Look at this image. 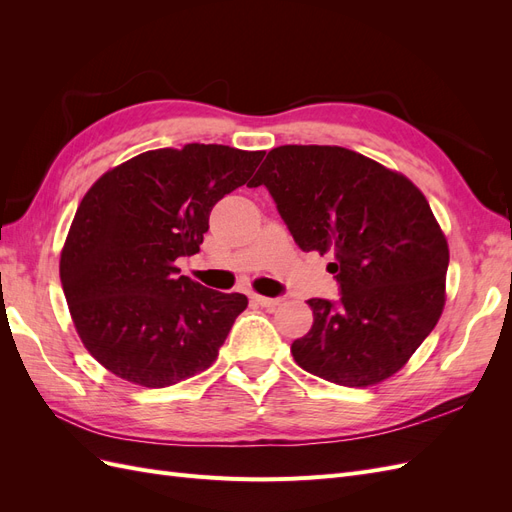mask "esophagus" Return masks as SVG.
<instances>
[{"mask_svg": "<svg viewBox=\"0 0 512 512\" xmlns=\"http://www.w3.org/2000/svg\"><path fill=\"white\" fill-rule=\"evenodd\" d=\"M260 307H267V309H273L275 305H280V299H271V297H260V294H254L252 297Z\"/></svg>", "mask_w": 512, "mask_h": 512, "instance_id": "1", "label": "esophagus"}]
</instances>
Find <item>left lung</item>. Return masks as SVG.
Instances as JSON below:
<instances>
[{
	"label": "left lung",
	"mask_w": 512,
	"mask_h": 512,
	"mask_svg": "<svg viewBox=\"0 0 512 512\" xmlns=\"http://www.w3.org/2000/svg\"><path fill=\"white\" fill-rule=\"evenodd\" d=\"M265 185L303 252H333L337 301L309 299L314 324L290 352L309 374L342 386L393 376L436 327L448 245L427 198L404 175L329 145L271 149Z\"/></svg>",
	"instance_id": "1"
}]
</instances>
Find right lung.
I'll list each match as a JSON object with an SVG mask.
<instances>
[{"instance_id":"right-lung-1","label":"right lung","mask_w":512,"mask_h":512,"mask_svg":"<svg viewBox=\"0 0 512 512\" xmlns=\"http://www.w3.org/2000/svg\"><path fill=\"white\" fill-rule=\"evenodd\" d=\"M262 156L200 143L153 149L91 185L59 277L85 348L115 376L164 389L218 359L247 297L205 288L175 262L200 250L211 209Z\"/></svg>"}]
</instances>
